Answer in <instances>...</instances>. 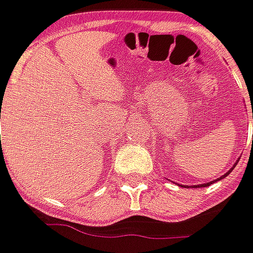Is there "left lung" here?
Returning a JSON list of instances; mask_svg holds the SVG:
<instances>
[{
  "instance_id": "1",
  "label": "left lung",
  "mask_w": 253,
  "mask_h": 253,
  "mask_svg": "<svg viewBox=\"0 0 253 253\" xmlns=\"http://www.w3.org/2000/svg\"><path fill=\"white\" fill-rule=\"evenodd\" d=\"M252 110H253V107H252ZM252 118H253V112H252ZM252 139H253V136H252ZM238 161H239V158H238ZM238 161L235 162V165H234V166H232V168H231V169H229L228 171L225 173V174L219 176V177L217 180H212V181H209V183H204V184H199V186H197V184H196V186H190V187H193V189H194V187H207V186H210V184H212V183H215V181H218V180H222V179H224V177H227L229 173L232 171V169H234V168L237 166V163H238ZM181 187H183V186H181ZM184 187H187V186H184Z\"/></svg>"
}]
</instances>
